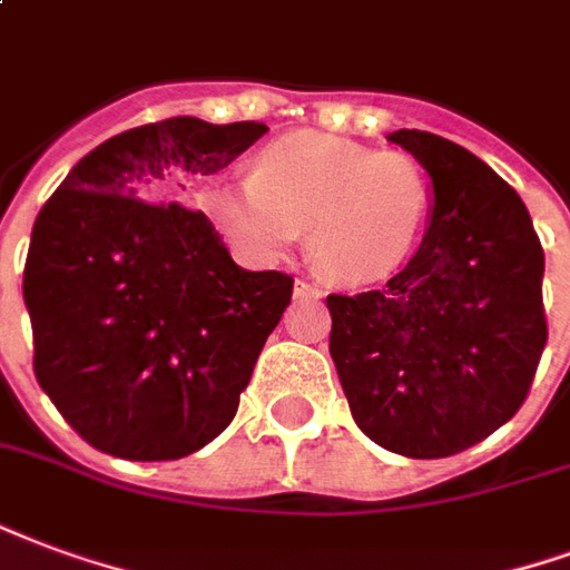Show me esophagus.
<instances>
[{"label": "esophagus", "mask_w": 570, "mask_h": 570, "mask_svg": "<svg viewBox=\"0 0 570 570\" xmlns=\"http://www.w3.org/2000/svg\"><path fill=\"white\" fill-rule=\"evenodd\" d=\"M293 293H296V298H314V302L326 296L317 284H307V281H296V289H293Z\"/></svg>", "instance_id": "obj_1"}]
</instances>
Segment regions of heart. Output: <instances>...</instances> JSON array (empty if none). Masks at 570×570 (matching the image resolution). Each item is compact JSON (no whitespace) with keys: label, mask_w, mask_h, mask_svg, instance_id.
<instances>
[{"label":"heart","mask_w":570,"mask_h":570,"mask_svg":"<svg viewBox=\"0 0 570 570\" xmlns=\"http://www.w3.org/2000/svg\"><path fill=\"white\" fill-rule=\"evenodd\" d=\"M429 202L414 156L320 132L277 138L253 159L250 178L202 193L205 214L242 253L274 263L307 229L314 265L347 286L381 281L404 263Z\"/></svg>","instance_id":"obj_1"}]
</instances>
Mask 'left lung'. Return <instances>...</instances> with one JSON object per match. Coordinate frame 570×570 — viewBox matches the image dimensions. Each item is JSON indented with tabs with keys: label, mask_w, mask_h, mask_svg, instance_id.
I'll return each instance as SVG.
<instances>
[{
	"label": "left lung",
	"mask_w": 570,
	"mask_h": 570,
	"mask_svg": "<svg viewBox=\"0 0 570 570\" xmlns=\"http://www.w3.org/2000/svg\"><path fill=\"white\" fill-rule=\"evenodd\" d=\"M429 175L423 244L381 289L328 296V353L362 432L407 459L480 444L520 411L547 344L543 250L492 168L441 135H386Z\"/></svg>",
	"instance_id": "1"
}]
</instances>
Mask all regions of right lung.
<instances>
[{"instance_id": "obj_1", "label": "right lung", "mask_w": 570, "mask_h": 570, "mask_svg": "<svg viewBox=\"0 0 570 570\" xmlns=\"http://www.w3.org/2000/svg\"><path fill=\"white\" fill-rule=\"evenodd\" d=\"M265 132L171 117L114 135L36 217L23 268L32 368L96 450L184 459L238 411L293 277L235 265L208 217L178 199Z\"/></svg>"}]
</instances>
